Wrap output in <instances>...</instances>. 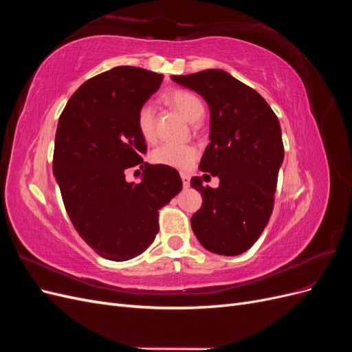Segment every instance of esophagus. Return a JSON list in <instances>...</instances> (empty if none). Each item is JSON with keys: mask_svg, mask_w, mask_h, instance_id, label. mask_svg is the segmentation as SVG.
Masks as SVG:
<instances>
[{"mask_svg": "<svg viewBox=\"0 0 352 352\" xmlns=\"http://www.w3.org/2000/svg\"><path fill=\"white\" fill-rule=\"evenodd\" d=\"M180 177H182V182H184V186H185V188H188V186H189V180H190L189 175H188V173H180Z\"/></svg>", "mask_w": 352, "mask_h": 352, "instance_id": "obj_1", "label": "esophagus"}]
</instances>
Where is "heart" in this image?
Masks as SVG:
<instances>
[{
    "mask_svg": "<svg viewBox=\"0 0 352 352\" xmlns=\"http://www.w3.org/2000/svg\"><path fill=\"white\" fill-rule=\"evenodd\" d=\"M167 102L182 114L189 122H198L204 116V104L195 94L177 89L167 95ZM136 126L141 136L146 142H153L157 136L155 129V109L151 102L141 105L136 116ZM198 155L197 148L188 144L164 142L158 145L151 154L155 164H162L173 168H188L195 162Z\"/></svg>",
    "mask_w": 352,
    "mask_h": 352,
    "instance_id": "b5f03b06",
    "label": "heart"
}]
</instances>
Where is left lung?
Returning <instances> with one entry per match:
<instances>
[{
  "label": "left lung",
  "instance_id": "obj_1",
  "mask_svg": "<svg viewBox=\"0 0 352 352\" xmlns=\"http://www.w3.org/2000/svg\"><path fill=\"white\" fill-rule=\"evenodd\" d=\"M172 79L208 104L210 144L199 168L220 179L217 188L204 186L198 176L190 179L202 195L190 226L206 250L239 255L260 238L272 216L285 154L279 120L257 91L225 70Z\"/></svg>",
  "mask_w": 352,
  "mask_h": 352
}]
</instances>
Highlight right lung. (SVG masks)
Listing matches in <instances>:
<instances>
[{
    "label": "right lung",
    "mask_w": 352,
    "mask_h": 352,
    "mask_svg": "<svg viewBox=\"0 0 352 352\" xmlns=\"http://www.w3.org/2000/svg\"><path fill=\"white\" fill-rule=\"evenodd\" d=\"M162 82L141 67H114L80 85L58 119L52 172L63 202L80 238L111 261L150 247L158 210L182 189L177 170L142 158L136 116ZM131 166L144 170L140 184L125 180Z\"/></svg>",
    "instance_id": "obj_1"
}]
</instances>
